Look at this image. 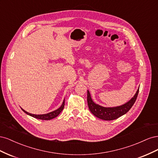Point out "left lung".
<instances>
[{
    "mask_svg": "<svg viewBox=\"0 0 158 158\" xmlns=\"http://www.w3.org/2000/svg\"><path fill=\"white\" fill-rule=\"evenodd\" d=\"M138 92H139V88L137 89L135 95L128 102L122 105V106L113 107H106L94 103L92 98H91L89 92L88 90L87 101L89 109L94 116L100 119H102V120H114V119H117L123 114H126L131 109L134 103H135Z\"/></svg>",
    "mask_w": 158,
    "mask_h": 158,
    "instance_id": "1",
    "label": "left lung"
}]
</instances>
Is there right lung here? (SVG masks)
<instances>
[{
  "mask_svg": "<svg viewBox=\"0 0 158 158\" xmlns=\"http://www.w3.org/2000/svg\"><path fill=\"white\" fill-rule=\"evenodd\" d=\"M64 107V99L63 103H62L61 106L59 109H57L55 110V111L50 112V113H48L47 114H31V113H30L26 111L25 110H23L22 108H21V109L23 112L26 113L27 114H28V115L31 116V117H34V118H38V119H41V120H51V119L54 118L58 116L59 114L60 113V112L63 110Z\"/></svg>",
  "mask_w": 158,
  "mask_h": 158,
  "instance_id": "add662e5",
  "label": "right lung"
}]
</instances>
